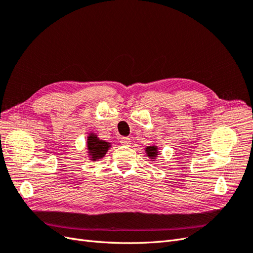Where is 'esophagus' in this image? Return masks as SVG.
Masks as SVG:
<instances>
[{
  "label": "esophagus",
  "instance_id": "esophagus-1",
  "mask_svg": "<svg viewBox=\"0 0 253 253\" xmlns=\"http://www.w3.org/2000/svg\"><path fill=\"white\" fill-rule=\"evenodd\" d=\"M120 143L125 144V145H129V143H131V139H129L128 137H121Z\"/></svg>",
  "mask_w": 253,
  "mask_h": 253
}]
</instances>
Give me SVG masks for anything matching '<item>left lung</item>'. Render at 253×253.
Here are the masks:
<instances>
[{"label":"left lung","mask_w":253,"mask_h":253,"mask_svg":"<svg viewBox=\"0 0 253 253\" xmlns=\"http://www.w3.org/2000/svg\"><path fill=\"white\" fill-rule=\"evenodd\" d=\"M147 153H148V156L150 157H155L157 155V150L156 147H150L147 148Z\"/></svg>","instance_id":"8db88e82"}]
</instances>
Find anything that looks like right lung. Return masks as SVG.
Wrapping results in <instances>:
<instances>
[{"label": "right lung", "instance_id": "right-lung-1", "mask_svg": "<svg viewBox=\"0 0 253 253\" xmlns=\"http://www.w3.org/2000/svg\"><path fill=\"white\" fill-rule=\"evenodd\" d=\"M110 144L103 140H99L97 136L90 135L87 139V148L93 159H98L104 156L105 152L108 151Z\"/></svg>", "mask_w": 253, "mask_h": 253}]
</instances>
